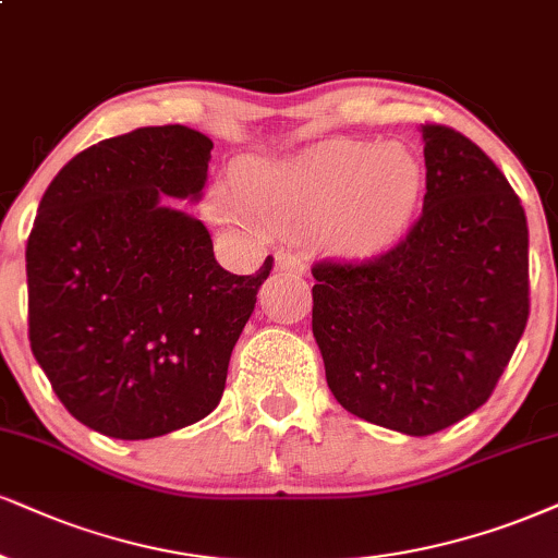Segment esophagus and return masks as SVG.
<instances>
[{
	"label": "esophagus",
	"instance_id": "1",
	"mask_svg": "<svg viewBox=\"0 0 558 558\" xmlns=\"http://www.w3.org/2000/svg\"><path fill=\"white\" fill-rule=\"evenodd\" d=\"M277 271L292 274V277H302V274H305V264H302V260L294 256V253L279 251L277 253Z\"/></svg>",
	"mask_w": 558,
	"mask_h": 558
}]
</instances>
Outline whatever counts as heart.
<instances>
[{
	"mask_svg": "<svg viewBox=\"0 0 558 558\" xmlns=\"http://www.w3.org/2000/svg\"><path fill=\"white\" fill-rule=\"evenodd\" d=\"M422 189L424 165L409 144L328 140L284 160L243 162L235 191L219 189L211 209L256 232L320 230L331 251L356 258L401 238Z\"/></svg>",
	"mask_w": 558,
	"mask_h": 558,
	"instance_id": "1",
	"label": "heart"
}]
</instances>
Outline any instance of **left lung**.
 <instances>
[{"mask_svg": "<svg viewBox=\"0 0 558 558\" xmlns=\"http://www.w3.org/2000/svg\"><path fill=\"white\" fill-rule=\"evenodd\" d=\"M422 217L369 260L313 266V336L349 414L435 435L489 401L531 313L527 222L489 155L424 123Z\"/></svg>", "mask_w": 558, "mask_h": 558, "instance_id": "8db88e82", "label": "left lung"}]
</instances>
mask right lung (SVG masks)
Instances as JSON below:
<instances>
[{
	"mask_svg": "<svg viewBox=\"0 0 558 558\" xmlns=\"http://www.w3.org/2000/svg\"><path fill=\"white\" fill-rule=\"evenodd\" d=\"M209 136L144 126L74 155L27 238V336L66 411L116 439L183 429L217 409L274 258L225 271L202 219Z\"/></svg>",
	"mask_w": 558,
	"mask_h": 558,
	"instance_id": "1",
	"label": "right lung"
}]
</instances>
